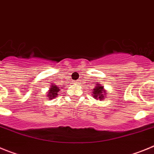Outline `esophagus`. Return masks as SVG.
Here are the masks:
<instances>
[{
	"mask_svg": "<svg viewBox=\"0 0 154 154\" xmlns=\"http://www.w3.org/2000/svg\"><path fill=\"white\" fill-rule=\"evenodd\" d=\"M75 84H80V80H77L75 82Z\"/></svg>",
	"mask_w": 154,
	"mask_h": 154,
	"instance_id": "34e87169",
	"label": "esophagus"
}]
</instances>
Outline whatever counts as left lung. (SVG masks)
<instances>
[{"label":"left lung","instance_id":"left-lung-1","mask_svg":"<svg viewBox=\"0 0 154 154\" xmlns=\"http://www.w3.org/2000/svg\"><path fill=\"white\" fill-rule=\"evenodd\" d=\"M98 85V84H97ZM104 94H106L105 92H103V87L101 86H98V87L94 88V96L95 98H98L100 99V100H103V97H104Z\"/></svg>","mask_w":154,"mask_h":154}]
</instances>
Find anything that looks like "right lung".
Returning <instances> with one entry per match:
<instances>
[{
  "label": "right lung",
  "instance_id": "right-lung-1",
  "mask_svg": "<svg viewBox=\"0 0 154 154\" xmlns=\"http://www.w3.org/2000/svg\"><path fill=\"white\" fill-rule=\"evenodd\" d=\"M60 87H58L56 85H52L51 86V88L50 89L49 92L48 93V97L51 98V99H53V98L56 97V96L57 95V93L60 91Z\"/></svg>",
  "mask_w": 154,
  "mask_h": 154
}]
</instances>
